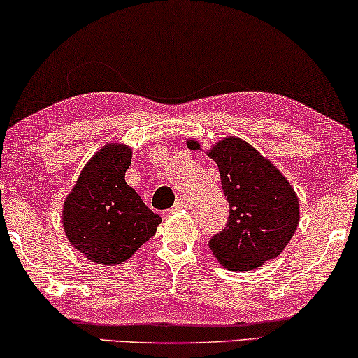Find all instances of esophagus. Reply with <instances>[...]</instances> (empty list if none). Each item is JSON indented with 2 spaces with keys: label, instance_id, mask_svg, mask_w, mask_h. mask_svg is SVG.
Wrapping results in <instances>:
<instances>
[{
  "label": "esophagus",
  "instance_id": "obj_1",
  "mask_svg": "<svg viewBox=\"0 0 358 358\" xmlns=\"http://www.w3.org/2000/svg\"><path fill=\"white\" fill-rule=\"evenodd\" d=\"M184 208H187V200H185V199L176 200V203L173 205L174 212H179V210H184Z\"/></svg>",
  "mask_w": 358,
  "mask_h": 358
}]
</instances>
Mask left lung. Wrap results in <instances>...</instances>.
Listing matches in <instances>:
<instances>
[{
    "label": "left lung",
    "instance_id": "obj_1",
    "mask_svg": "<svg viewBox=\"0 0 358 358\" xmlns=\"http://www.w3.org/2000/svg\"><path fill=\"white\" fill-rule=\"evenodd\" d=\"M187 145L200 148L195 140ZM208 156L218 166L229 203L227 227L208 246L228 271H252L277 257L295 234L298 197L285 176L248 141L228 136Z\"/></svg>",
    "mask_w": 358,
    "mask_h": 358
}]
</instances>
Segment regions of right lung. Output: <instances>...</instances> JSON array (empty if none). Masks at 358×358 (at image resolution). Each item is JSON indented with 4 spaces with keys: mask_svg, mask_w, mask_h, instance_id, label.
Instances as JSON below:
<instances>
[{
    "mask_svg": "<svg viewBox=\"0 0 358 358\" xmlns=\"http://www.w3.org/2000/svg\"><path fill=\"white\" fill-rule=\"evenodd\" d=\"M130 164L129 146L106 145L87 161L63 205L68 241L91 262H125L161 223L159 215L125 182Z\"/></svg>",
    "mask_w": 358,
    "mask_h": 358,
    "instance_id": "obj_1",
    "label": "right lung"
}]
</instances>
